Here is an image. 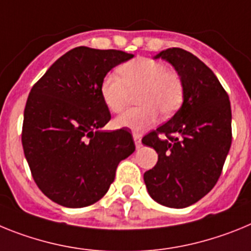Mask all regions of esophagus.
Instances as JSON below:
<instances>
[{
	"label": "esophagus",
	"mask_w": 251,
	"mask_h": 251,
	"mask_svg": "<svg viewBox=\"0 0 251 251\" xmlns=\"http://www.w3.org/2000/svg\"><path fill=\"white\" fill-rule=\"evenodd\" d=\"M132 138H134L136 148H140L141 147V135L138 134V132H134V134H132Z\"/></svg>",
	"instance_id": "34e87169"
}]
</instances>
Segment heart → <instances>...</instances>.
I'll use <instances>...</instances> for the list:
<instances>
[{
    "label": "heart",
    "instance_id": "obj_1",
    "mask_svg": "<svg viewBox=\"0 0 251 251\" xmlns=\"http://www.w3.org/2000/svg\"><path fill=\"white\" fill-rule=\"evenodd\" d=\"M121 77L107 73L100 84V95L104 106L113 113L125 108L128 93L136 96L138 108L126 111L117 119V125L132 131L152 126L158 120L177 112L184 100V86L177 74L169 72L163 63L148 58L127 62L120 67Z\"/></svg>",
    "mask_w": 251,
    "mask_h": 251
}]
</instances>
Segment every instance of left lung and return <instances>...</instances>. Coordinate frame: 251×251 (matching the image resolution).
Masks as SVG:
<instances>
[{"instance_id":"left-lung-1","label":"left lung","mask_w":251,"mask_h":251,"mask_svg":"<svg viewBox=\"0 0 251 251\" xmlns=\"http://www.w3.org/2000/svg\"><path fill=\"white\" fill-rule=\"evenodd\" d=\"M158 58L177 71L184 100L168 123L141 140L158 152L144 182L154 201L184 208L204 197L221 176L232 140L230 100L213 72L187 50L169 48Z\"/></svg>"}]
</instances>
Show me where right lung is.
<instances>
[{"label":"right lung","mask_w":251,"mask_h":251,"mask_svg":"<svg viewBox=\"0 0 251 251\" xmlns=\"http://www.w3.org/2000/svg\"><path fill=\"white\" fill-rule=\"evenodd\" d=\"M132 56L121 50L74 48L30 91L24 154L35 183L55 203L79 208L101 200L119 163L135 151L127 130H102L111 113L100 95L102 78Z\"/></svg>","instance_id":"right-lung-1"}]
</instances>
